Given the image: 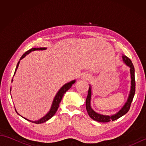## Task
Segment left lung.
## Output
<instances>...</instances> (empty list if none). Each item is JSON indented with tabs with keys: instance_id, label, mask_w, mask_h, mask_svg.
Masks as SVG:
<instances>
[{
	"instance_id": "8db88e82",
	"label": "left lung",
	"mask_w": 146,
	"mask_h": 146,
	"mask_svg": "<svg viewBox=\"0 0 146 146\" xmlns=\"http://www.w3.org/2000/svg\"><path fill=\"white\" fill-rule=\"evenodd\" d=\"M122 59L124 63L127 66L130 68V73H131V90L129 92V95L127 102L125 103L124 105L122 107V108L117 112L115 114L111 115H102L96 112L91 107V99H92V88L90 85L88 89V93L87 95V98L86 99V108L87 110L88 114L90 118L93 120L97 121L99 122H108L110 121H114L124 115L125 113L128 112L130 109L131 104L132 102L133 98L134 97L135 91V69L133 65L131 60L127 57L126 56H122Z\"/></svg>"
}]
</instances>
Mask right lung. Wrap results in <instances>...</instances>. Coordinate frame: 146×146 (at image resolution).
Returning <instances> with one entry per match:
<instances>
[{"mask_svg":"<svg viewBox=\"0 0 146 146\" xmlns=\"http://www.w3.org/2000/svg\"><path fill=\"white\" fill-rule=\"evenodd\" d=\"M47 49L46 48H36L30 49L29 50L26 51L25 53H24L23 56H22L21 58H20L19 61V62L17 63V64L16 66V68H15V72H14V75L15 74V72H16L17 69V68L19 66V64L20 60H21L22 59H23L27 54H28L29 53H30L31 52L34 51H36V50H45V49ZM12 82H13V79L12 80ZM75 82H76L75 80H72V81H71L70 82L66 83V84H64L60 90H59V91L57 92V94H56V95H55V97L53 99V101H52V105H51V107L50 108V110H49V111L47 113V114H46L44 117H42V118H41V119H39L38 120H36V121L30 120L29 119H27L26 118L23 117L24 119H25L26 120L29 121V122H31L33 123H44V122H46V121H48V120L50 119L52 117L54 116V115L56 113V111H57L58 108L59 107V105H60V103L61 101V99H62V98H63L64 94L66 92V91H68V90H69L71 87V86H72V85L75 83ZM15 111H16V110H15ZM16 112L17 113V111H16ZM17 114H19V113H17Z\"/></svg>","mask_w":146,"mask_h":146,"instance_id":"right-lung-1","label":"right lung"}]
</instances>
